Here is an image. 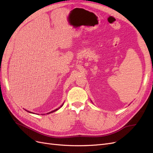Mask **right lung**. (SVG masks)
Listing matches in <instances>:
<instances>
[{
	"label": "right lung",
	"mask_w": 153,
	"mask_h": 153,
	"mask_svg": "<svg viewBox=\"0 0 153 153\" xmlns=\"http://www.w3.org/2000/svg\"><path fill=\"white\" fill-rule=\"evenodd\" d=\"M64 104H62L61 106H59V108H57V109H55V110H53V111H52V112H48V113H47V114H50V113H52V112H55V111H57V110H59V108H61V107H62V105H63ZM27 112H28V111H27ZM30 113H32V112H30ZM42 115H45V114H42Z\"/></svg>",
	"instance_id": "obj_1"
}]
</instances>
